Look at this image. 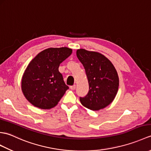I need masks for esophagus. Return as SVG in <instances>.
<instances>
[{"label": "esophagus", "instance_id": "esophagus-1", "mask_svg": "<svg viewBox=\"0 0 151 151\" xmlns=\"http://www.w3.org/2000/svg\"><path fill=\"white\" fill-rule=\"evenodd\" d=\"M76 88V86L75 85H73V86H70V89H71V90H74V89H75Z\"/></svg>", "mask_w": 151, "mask_h": 151}]
</instances>
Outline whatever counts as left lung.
I'll return each instance as SVG.
<instances>
[{
    "instance_id": "left-lung-1",
    "label": "left lung",
    "mask_w": 151,
    "mask_h": 151,
    "mask_svg": "<svg viewBox=\"0 0 151 151\" xmlns=\"http://www.w3.org/2000/svg\"><path fill=\"white\" fill-rule=\"evenodd\" d=\"M76 56L84 67L89 84V91L80 97L81 104L97 111L107 106L116 95L119 77L113 64L102 54L78 49Z\"/></svg>"
}]
</instances>
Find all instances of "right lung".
Instances as JSON below:
<instances>
[{"instance_id":"obj_1","label":"right lung","mask_w":151,"mask_h":151,"mask_svg":"<svg viewBox=\"0 0 151 151\" xmlns=\"http://www.w3.org/2000/svg\"><path fill=\"white\" fill-rule=\"evenodd\" d=\"M71 53L72 50L67 47L49 48L38 54L28 64L21 87L24 97L34 106L54 107L69 89L58 68Z\"/></svg>"}]
</instances>
